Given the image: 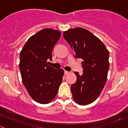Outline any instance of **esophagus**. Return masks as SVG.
<instances>
[{
    "label": "esophagus",
    "mask_w": 128,
    "mask_h": 128,
    "mask_svg": "<svg viewBox=\"0 0 128 128\" xmlns=\"http://www.w3.org/2000/svg\"><path fill=\"white\" fill-rule=\"evenodd\" d=\"M70 74V72H69L66 71V70H65V75H68V74Z\"/></svg>",
    "instance_id": "obj_1"
}]
</instances>
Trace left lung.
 Returning <instances> with one entry per match:
<instances>
[{"mask_svg": "<svg viewBox=\"0 0 128 128\" xmlns=\"http://www.w3.org/2000/svg\"><path fill=\"white\" fill-rule=\"evenodd\" d=\"M63 37L75 52V58L83 60L82 75L74 72L76 81L71 86L73 98L79 105H88L97 99L106 83L109 52L101 40L86 29H69L63 32Z\"/></svg>", "mask_w": 128, "mask_h": 128, "instance_id": "obj_1", "label": "left lung"}]
</instances>
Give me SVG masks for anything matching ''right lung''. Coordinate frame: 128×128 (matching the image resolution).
<instances>
[{"mask_svg":"<svg viewBox=\"0 0 128 128\" xmlns=\"http://www.w3.org/2000/svg\"><path fill=\"white\" fill-rule=\"evenodd\" d=\"M60 37L58 30L43 29L31 36L20 52L19 66L22 83L31 98L40 104L51 102L62 84L64 70L48 65Z\"/></svg>","mask_w":128,"mask_h":128,"instance_id":"1","label":"right lung"}]
</instances>
